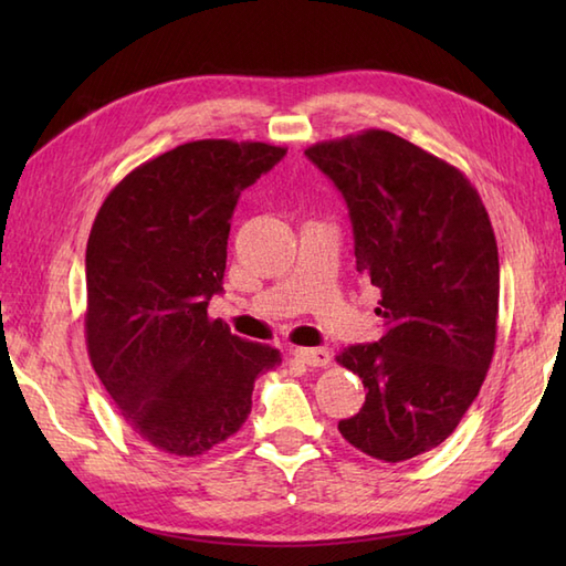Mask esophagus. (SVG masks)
I'll return each mask as SVG.
<instances>
[{"instance_id": "obj_1", "label": "esophagus", "mask_w": 566, "mask_h": 566, "mask_svg": "<svg viewBox=\"0 0 566 566\" xmlns=\"http://www.w3.org/2000/svg\"><path fill=\"white\" fill-rule=\"evenodd\" d=\"M296 359H302L308 367H326L331 365V350L326 347H296L292 353Z\"/></svg>"}]
</instances>
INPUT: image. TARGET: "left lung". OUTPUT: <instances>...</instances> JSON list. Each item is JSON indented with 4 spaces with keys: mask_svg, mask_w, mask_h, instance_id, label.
I'll list each match as a JSON object with an SVG mask.
<instances>
[{
    "mask_svg": "<svg viewBox=\"0 0 566 566\" xmlns=\"http://www.w3.org/2000/svg\"><path fill=\"white\" fill-rule=\"evenodd\" d=\"M304 153L345 197L357 272L381 292L379 343L335 357L367 389L338 430L375 460H411L452 436L486 379L499 328L494 228L454 165L389 130Z\"/></svg>",
    "mask_w": 566,
    "mask_h": 566,
    "instance_id": "obj_1",
    "label": "left lung"
}]
</instances>
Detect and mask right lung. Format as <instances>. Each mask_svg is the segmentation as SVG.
I'll return each mask as SVG.
<instances>
[{
  "instance_id": "1",
  "label": "right lung",
  "mask_w": 566,
  "mask_h": 566,
  "mask_svg": "<svg viewBox=\"0 0 566 566\" xmlns=\"http://www.w3.org/2000/svg\"><path fill=\"white\" fill-rule=\"evenodd\" d=\"M286 148L191 140L138 165L104 199L87 240L90 363L134 432L199 457L248 420L252 384L282 363L209 318L240 191Z\"/></svg>"
}]
</instances>
